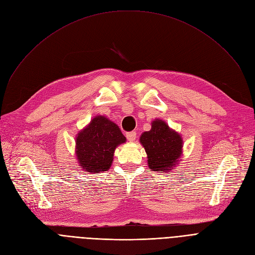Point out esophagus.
Here are the masks:
<instances>
[{
	"mask_svg": "<svg viewBox=\"0 0 255 255\" xmlns=\"http://www.w3.org/2000/svg\"><path fill=\"white\" fill-rule=\"evenodd\" d=\"M126 137H127L128 141H130V142H132V141H134V140L136 139V132H134V131H131V132H128V133H127V134H126Z\"/></svg>",
	"mask_w": 255,
	"mask_h": 255,
	"instance_id": "34e87169",
	"label": "esophagus"
}]
</instances>
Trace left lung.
<instances>
[{"instance_id":"left-lung-1","label":"left lung","mask_w":255,"mask_h":255,"mask_svg":"<svg viewBox=\"0 0 255 255\" xmlns=\"http://www.w3.org/2000/svg\"><path fill=\"white\" fill-rule=\"evenodd\" d=\"M139 142L148 156V166L152 171L171 172L180 164L183 155V138L163 120L155 119L150 131H144Z\"/></svg>"}]
</instances>
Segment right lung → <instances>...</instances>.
Here are the masks:
<instances>
[{
    "instance_id": "obj_1",
    "label": "right lung",
    "mask_w": 255,
    "mask_h": 255,
    "mask_svg": "<svg viewBox=\"0 0 255 255\" xmlns=\"http://www.w3.org/2000/svg\"><path fill=\"white\" fill-rule=\"evenodd\" d=\"M126 137L119 126L105 116H96L75 137V156L85 173H99L112 166L117 146Z\"/></svg>"
}]
</instances>
